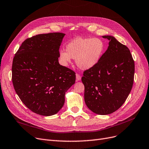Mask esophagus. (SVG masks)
Segmentation results:
<instances>
[{"mask_svg": "<svg viewBox=\"0 0 149 149\" xmlns=\"http://www.w3.org/2000/svg\"><path fill=\"white\" fill-rule=\"evenodd\" d=\"M80 80H81V76L79 74H76V80L77 81H80Z\"/></svg>", "mask_w": 149, "mask_h": 149, "instance_id": "esophagus-1", "label": "esophagus"}]
</instances>
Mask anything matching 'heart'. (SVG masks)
<instances>
[{
	"label": "heart",
	"instance_id": "1",
	"mask_svg": "<svg viewBox=\"0 0 149 149\" xmlns=\"http://www.w3.org/2000/svg\"><path fill=\"white\" fill-rule=\"evenodd\" d=\"M105 45L99 38H76L68 43L65 51L61 50L59 59L61 64L68 67L71 59H75V63L81 69L87 70L95 66L100 61L104 53Z\"/></svg>",
	"mask_w": 149,
	"mask_h": 149
}]
</instances>
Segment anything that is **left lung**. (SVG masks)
Wrapping results in <instances>:
<instances>
[{
	"label": "left lung",
	"mask_w": 149,
	"mask_h": 149,
	"mask_svg": "<svg viewBox=\"0 0 149 149\" xmlns=\"http://www.w3.org/2000/svg\"><path fill=\"white\" fill-rule=\"evenodd\" d=\"M109 47L94 67L86 70L81 81L86 106L98 115L116 111L127 99L133 85L134 62L128 48L114 37L104 36Z\"/></svg>",
	"instance_id": "8db88e82"
}]
</instances>
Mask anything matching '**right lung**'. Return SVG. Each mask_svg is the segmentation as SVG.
<instances>
[{"label":"right lung","mask_w":149,"mask_h":149,"mask_svg":"<svg viewBox=\"0 0 149 149\" xmlns=\"http://www.w3.org/2000/svg\"><path fill=\"white\" fill-rule=\"evenodd\" d=\"M64 36L53 32L27 38L13 59L12 82L16 94L31 111L43 116L60 111L65 92L75 81L74 72L58 62Z\"/></svg>","instance_id":"obj_1"}]
</instances>
